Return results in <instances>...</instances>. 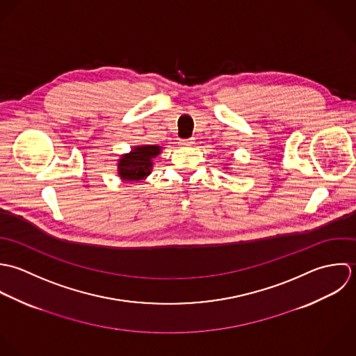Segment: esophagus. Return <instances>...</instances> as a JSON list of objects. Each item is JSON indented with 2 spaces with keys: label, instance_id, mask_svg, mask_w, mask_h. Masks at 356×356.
Segmentation results:
<instances>
[{
  "label": "esophagus",
  "instance_id": "1",
  "mask_svg": "<svg viewBox=\"0 0 356 356\" xmlns=\"http://www.w3.org/2000/svg\"><path fill=\"white\" fill-rule=\"evenodd\" d=\"M180 144H181V145H191V144H194V139H193V138H190V139H181Z\"/></svg>",
  "mask_w": 356,
  "mask_h": 356
}]
</instances>
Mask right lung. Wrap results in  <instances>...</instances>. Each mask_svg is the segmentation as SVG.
Instances as JSON below:
<instances>
[{"instance_id": "1", "label": "right lung", "mask_w": 356, "mask_h": 356, "mask_svg": "<svg viewBox=\"0 0 356 356\" xmlns=\"http://www.w3.org/2000/svg\"><path fill=\"white\" fill-rule=\"evenodd\" d=\"M161 152L159 145H139L131 154L122 155L118 163V175L127 181H139L149 175L152 158Z\"/></svg>"}]
</instances>
